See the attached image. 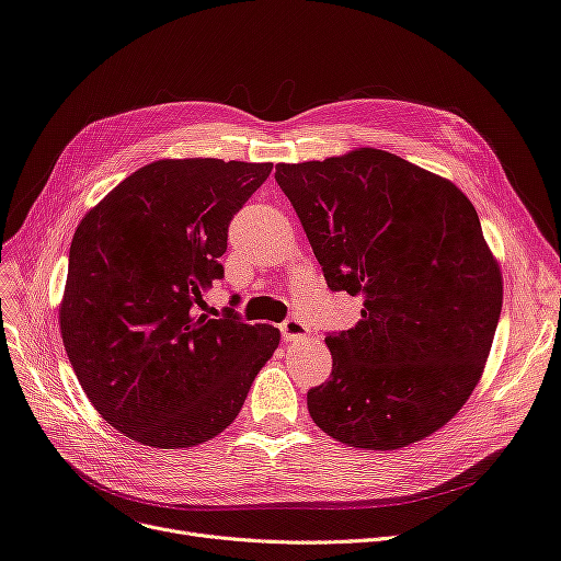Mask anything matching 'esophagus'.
<instances>
[{"mask_svg":"<svg viewBox=\"0 0 561 561\" xmlns=\"http://www.w3.org/2000/svg\"><path fill=\"white\" fill-rule=\"evenodd\" d=\"M307 334H309V328L296 316H290V318H286L282 322V336H284V341H300Z\"/></svg>","mask_w":561,"mask_h":561,"instance_id":"obj_1","label":"esophagus"}]
</instances>
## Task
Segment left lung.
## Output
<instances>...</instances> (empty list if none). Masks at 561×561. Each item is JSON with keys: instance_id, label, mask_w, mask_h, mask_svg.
<instances>
[{"instance_id": "left-lung-1", "label": "left lung", "mask_w": 561, "mask_h": 561, "mask_svg": "<svg viewBox=\"0 0 561 561\" xmlns=\"http://www.w3.org/2000/svg\"><path fill=\"white\" fill-rule=\"evenodd\" d=\"M328 286L362 296V320L325 339L332 375L307 393L341 444L398 450L444 427L482 377L503 277L476 206L391 152L277 163Z\"/></svg>"}]
</instances>
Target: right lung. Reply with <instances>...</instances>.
<instances>
[{"mask_svg":"<svg viewBox=\"0 0 561 561\" xmlns=\"http://www.w3.org/2000/svg\"><path fill=\"white\" fill-rule=\"evenodd\" d=\"M273 163L161 159L83 216L58 307L88 400L142 446L193 448L233 423L279 345L233 309L197 313L222 277L227 227ZM231 302H239L233 296Z\"/></svg>","mask_w":561,"mask_h":561,"instance_id":"right-lung-1","label":"right lung"}]
</instances>
